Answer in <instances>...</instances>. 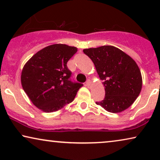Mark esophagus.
<instances>
[{"mask_svg":"<svg viewBox=\"0 0 160 160\" xmlns=\"http://www.w3.org/2000/svg\"><path fill=\"white\" fill-rule=\"evenodd\" d=\"M90 83H91V82H90V81H89V80H87V82H85L84 85H85V86H89V85L90 84Z\"/></svg>","mask_w":160,"mask_h":160,"instance_id":"1","label":"esophagus"}]
</instances>
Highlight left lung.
<instances>
[{"label":"left lung","mask_w":160,"mask_h":160,"mask_svg":"<svg viewBox=\"0 0 160 160\" xmlns=\"http://www.w3.org/2000/svg\"><path fill=\"white\" fill-rule=\"evenodd\" d=\"M95 65L103 81L104 99L96 102L108 112L119 113L132 105L142 88L138 66L130 56L113 46H102L83 50Z\"/></svg>","instance_id":"obj_1"}]
</instances>
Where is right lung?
<instances>
[{
	"mask_svg": "<svg viewBox=\"0 0 160 160\" xmlns=\"http://www.w3.org/2000/svg\"><path fill=\"white\" fill-rule=\"evenodd\" d=\"M76 52L74 47L50 45L35 54L25 65L22 86L37 108L54 112L74 100L83 84L71 80L67 62Z\"/></svg>",
	"mask_w": 160,
	"mask_h": 160,
	"instance_id": "1",
	"label": "right lung"
}]
</instances>
